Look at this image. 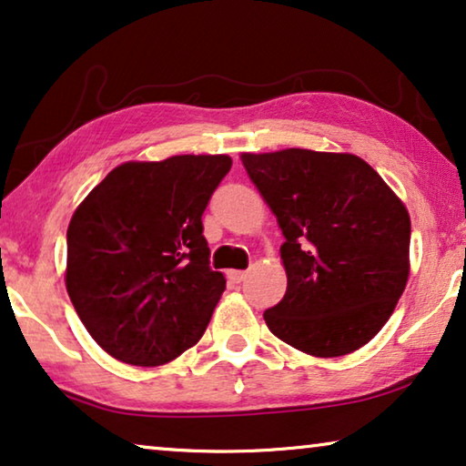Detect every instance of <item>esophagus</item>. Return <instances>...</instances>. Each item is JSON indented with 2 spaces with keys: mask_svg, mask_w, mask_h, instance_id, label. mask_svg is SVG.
I'll return each instance as SVG.
<instances>
[{
  "mask_svg": "<svg viewBox=\"0 0 466 466\" xmlns=\"http://www.w3.org/2000/svg\"><path fill=\"white\" fill-rule=\"evenodd\" d=\"M228 278H230L232 282H242L247 278V272H242V269H230V272H228Z\"/></svg>",
  "mask_w": 466,
  "mask_h": 466,
  "instance_id": "obj_1",
  "label": "esophagus"
}]
</instances>
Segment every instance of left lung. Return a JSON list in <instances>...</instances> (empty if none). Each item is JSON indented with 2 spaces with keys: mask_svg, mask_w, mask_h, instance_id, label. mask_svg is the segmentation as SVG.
Segmentation results:
<instances>
[{
  "mask_svg": "<svg viewBox=\"0 0 466 466\" xmlns=\"http://www.w3.org/2000/svg\"><path fill=\"white\" fill-rule=\"evenodd\" d=\"M284 234L287 293L263 311L295 350L337 358L360 350L393 314L410 274V215L356 155L287 148L242 155Z\"/></svg>",
  "mask_w": 466,
  "mask_h": 466,
  "instance_id": "8db88e82",
  "label": "left lung"
}]
</instances>
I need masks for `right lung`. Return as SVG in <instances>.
<instances>
[{"instance_id": "right-lung-1", "label": "right lung", "mask_w": 466, "mask_h": 466, "mask_svg": "<svg viewBox=\"0 0 466 466\" xmlns=\"http://www.w3.org/2000/svg\"><path fill=\"white\" fill-rule=\"evenodd\" d=\"M230 167L226 155L123 163L77 207L66 290L113 358L158 366L203 337L226 289L209 266L203 213Z\"/></svg>"}]
</instances>
